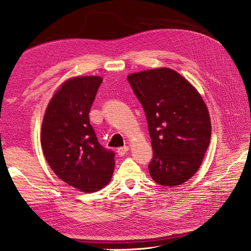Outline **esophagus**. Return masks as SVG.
Segmentation results:
<instances>
[{"label":"esophagus","mask_w":251,"mask_h":251,"mask_svg":"<svg viewBox=\"0 0 251 251\" xmlns=\"http://www.w3.org/2000/svg\"><path fill=\"white\" fill-rule=\"evenodd\" d=\"M128 147H123V148H119L118 150H117V153H118V155L121 157V156H125L126 154V151H128Z\"/></svg>","instance_id":"1"}]
</instances>
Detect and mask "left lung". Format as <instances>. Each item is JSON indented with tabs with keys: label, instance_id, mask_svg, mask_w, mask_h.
Instances as JSON below:
<instances>
[{
	"label": "left lung",
	"instance_id": "left-lung-1",
	"mask_svg": "<svg viewBox=\"0 0 251 251\" xmlns=\"http://www.w3.org/2000/svg\"><path fill=\"white\" fill-rule=\"evenodd\" d=\"M126 78L148 120L151 177L163 186L184 183L199 170L210 142L206 103L191 82L170 68L131 73Z\"/></svg>",
	"mask_w": 251,
	"mask_h": 251
}]
</instances>
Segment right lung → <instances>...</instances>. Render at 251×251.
I'll return each mask as SVG.
<instances>
[{
    "label": "right lung",
    "instance_id": "obj_1",
    "mask_svg": "<svg viewBox=\"0 0 251 251\" xmlns=\"http://www.w3.org/2000/svg\"><path fill=\"white\" fill-rule=\"evenodd\" d=\"M101 81L96 75L64 81L50 100L42 124L41 144L51 170L83 193L108 185L115 168L114 153L100 146L89 119Z\"/></svg>",
    "mask_w": 251,
    "mask_h": 251
}]
</instances>
